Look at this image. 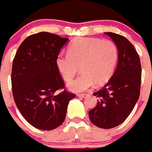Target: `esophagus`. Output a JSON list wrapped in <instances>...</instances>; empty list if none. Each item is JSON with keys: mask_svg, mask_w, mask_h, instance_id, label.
<instances>
[{"mask_svg": "<svg viewBox=\"0 0 152 152\" xmlns=\"http://www.w3.org/2000/svg\"><path fill=\"white\" fill-rule=\"evenodd\" d=\"M77 96L79 97H85L86 96H87V94H78Z\"/></svg>", "mask_w": 152, "mask_h": 152, "instance_id": "1", "label": "esophagus"}]
</instances>
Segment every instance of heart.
Masks as SVG:
<instances>
[{
    "mask_svg": "<svg viewBox=\"0 0 152 152\" xmlns=\"http://www.w3.org/2000/svg\"><path fill=\"white\" fill-rule=\"evenodd\" d=\"M118 58L114 42L98 38L79 37L69 46L68 53L60 52L55 64L63 79L71 80L79 71L82 73L68 84L74 92L88 90L94 86L106 83L113 75Z\"/></svg>",
    "mask_w": 152,
    "mask_h": 152,
    "instance_id": "heart-1",
    "label": "heart"
}]
</instances>
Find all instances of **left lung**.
<instances>
[{
  "instance_id": "1",
  "label": "left lung",
  "mask_w": 152,
  "mask_h": 152,
  "mask_svg": "<svg viewBox=\"0 0 152 152\" xmlns=\"http://www.w3.org/2000/svg\"><path fill=\"white\" fill-rule=\"evenodd\" d=\"M118 50L117 68L108 83L93 93L97 106L88 113L92 124L110 129L126 120L139 100L141 86L140 59L131 42L120 34L106 32Z\"/></svg>"
}]
</instances>
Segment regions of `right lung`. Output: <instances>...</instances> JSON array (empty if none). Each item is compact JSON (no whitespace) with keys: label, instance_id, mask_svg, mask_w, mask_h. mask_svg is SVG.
Returning a JSON list of instances; mask_svg holds the SVG:
<instances>
[{"label":"right lung","instance_id":"obj_1","mask_svg":"<svg viewBox=\"0 0 152 152\" xmlns=\"http://www.w3.org/2000/svg\"><path fill=\"white\" fill-rule=\"evenodd\" d=\"M68 38L49 32L27 37L12 61L14 101L30 124L42 130L59 127L64 121L69 100L76 94L64 88L55 60Z\"/></svg>","mask_w":152,"mask_h":152}]
</instances>
